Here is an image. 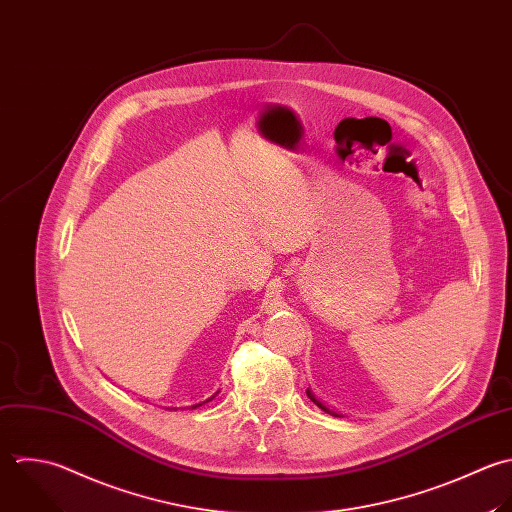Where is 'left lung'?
<instances>
[{"label":"left lung","instance_id":"1","mask_svg":"<svg viewBox=\"0 0 512 512\" xmlns=\"http://www.w3.org/2000/svg\"><path fill=\"white\" fill-rule=\"evenodd\" d=\"M307 397H309V399H311V401H313V403H315V405H317V407H319V409H323V411H325V413H329V415H333V417H337V415H335V413H333V411H329V409H327V407H323V405H321V403H319V401H317V399H315V395H313V393H311V391H309V389H307Z\"/></svg>","mask_w":512,"mask_h":512}]
</instances>
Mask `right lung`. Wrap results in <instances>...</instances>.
<instances>
[{
    "label": "right lung",
    "mask_w": 512,
    "mask_h": 512,
    "mask_svg": "<svg viewBox=\"0 0 512 512\" xmlns=\"http://www.w3.org/2000/svg\"><path fill=\"white\" fill-rule=\"evenodd\" d=\"M217 393H219V391H217ZM217 393H215V395H217ZM215 395H213V397H209V399H207V401H211V399H215ZM207 401H203V403H207ZM203 403H199V405H203ZM199 405H193V409H195V407H199Z\"/></svg>",
    "instance_id": "add662e5"
}]
</instances>
